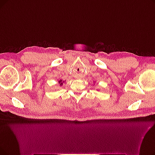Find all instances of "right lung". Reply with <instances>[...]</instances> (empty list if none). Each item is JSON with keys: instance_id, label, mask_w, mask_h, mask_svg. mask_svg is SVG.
<instances>
[{"instance_id": "obj_1", "label": "right lung", "mask_w": 155, "mask_h": 155, "mask_svg": "<svg viewBox=\"0 0 155 155\" xmlns=\"http://www.w3.org/2000/svg\"><path fill=\"white\" fill-rule=\"evenodd\" d=\"M58 82H59V84H60V85L62 86V85H63V82H64V81H62V80H60Z\"/></svg>"}]
</instances>
